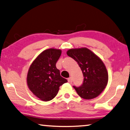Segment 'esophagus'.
Here are the masks:
<instances>
[{
    "label": "esophagus",
    "instance_id": "34e87169",
    "mask_svg": "<svg viewBox=\"0 0 130 130\" xmlns=\"http://www.w3.org/2000/svg\"><path fill=\"white\" fill-rule=\"evenodd\" d=\"M68 81L69 83H70V84H71L72 82V77H69L68 79Z\"/></svg>",
    "mask_w": 130,
    "mask_h": 130
}]
</instances>
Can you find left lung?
Listing matches in <instances>:
<instances>
[{
    "mask_svg": "<svg viewBox=\"0 0 130 130\" xmlns=\"http://www.w3.org/2000/svg\"><path fill=\"white\" fill-rule=\"evenodd\" d=\"M67 55L76 61L84 75V82L78 88L73 86L78 95L87 100L98 97L107 86L108 75L102 60L86 47L68 50Z\"/></svg>",
    "mask_w": 130,
    "mask_h": 130,
    "instance_id": "obj_1",
    "label": "left lung"
}]
</instances>
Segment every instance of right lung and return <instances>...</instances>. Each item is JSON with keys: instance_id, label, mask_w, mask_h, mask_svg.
Wrapping results in <instances>:
<instances>
[{"instance_id": "obj_1", "label": "right lung", "mask_w": 130, "mask_h": 130, "mask_svg": "<svg viewBox=\"0 0 130 130\" xmlns=\"http://www.w3.org/2000/svg\"><path fill=\"white\" fill-rule=\"evenodd\" d=\"M62 51L50 48L40 53L30 66L27 75V84L37 98L48 102L55 98L59 86L67 82L66 79L60 75L56 67V63Z\"/></svg>"}]
</instances>
